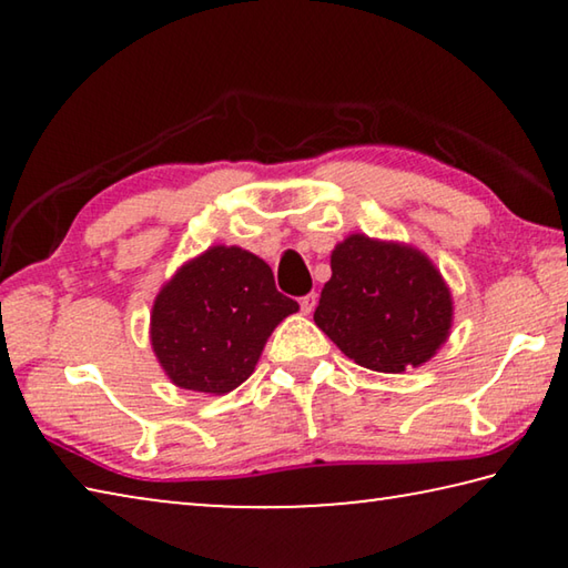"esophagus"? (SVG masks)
I'll use <instances>...</instances> for the list:
<instances>
[{"label": "esophagus", "instance_id": "esophagus-1", "mask_svg": "<svg viewBox=\"0 0 568 568\" xmlns=\"http://www.w3.org/2000/svg\"><path fill=\"white\" fill-rule=\"evenodd\" d=\"M315 303H318V295H315V293L303 295V297H301V311H303L305 315H311V313L315 311Z\"/></svg>", "mask_w": 568, "mask_h": 568}]
</instances>
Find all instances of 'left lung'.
<instances>
[{"label": "left lung", "instance_id": "8db88e82", "mask_svg": "<svg viewBox=\"0 0 568 568\" xmlns=\"http://www.w3.org/2000/svg\"><path fill=\"white\" fill-rule=\"evenodd\" d=\"M331 271L313 321L363 368H418L448 341L454 295L423 250L353 233L333 247Z\"/></svg>", "mask_w": 568, "mask_h": 568}]
</instances>
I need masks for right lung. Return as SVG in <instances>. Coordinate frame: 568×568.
I'll use <instances>...</instances> for the list:
<instances>
[{"mask_svg": "<svg viewBox=\"0 0 568 568\" xmlns=\"http://www.w3.org/2000/svg\"><path fill=\"white\" fill-rule=\"evenodd\" d=\"M297 313L271 265L237 245H210L160 287L150 345L178 388L223 396L255 371L271 333Z\"/></svg>", "mask_w": 568, "mask_h": 568, "instance_id": "1", "label": "right lung"}]
</instances>
